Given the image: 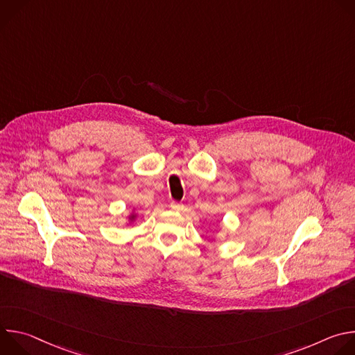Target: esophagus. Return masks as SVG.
Masks as SVG:
<instances>
[{
  "instance_id": "obj_1",
  "label": "esophagus",
  "mask_w": 355,
  "mask_h": 355,
  "mask_svg": "<svg viewBox=\"0 0 355 355\" xmlns=\"http://www.w3.org/2000/svg\"><path fill=\"white\" fill-rule=\"evenodd\" d=\"M170 208H171L173 211H177V212H178V211H181V209L184 208V205H182V204H180V202H175V200H173L171 204H170Z\"/></svg>"
}]
</instances>
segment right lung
Listing matches in <instances>:
<instances>
[{
    "label": "right lung",
    "mask_w": 355,
    "mask_h": 355,
    "mask_svg": "<svg viewBox=\"0 0 355 355\" xmlns=\"http://www.w3.org/2000/svg\"><path fill=\"white\" fill-rule=\"evenodd\" d=\"M135 218H136V215H135V214H132V215H130V216H129V220H133V219H135Z\"/></svg>",
    "instance_id": "1"
}]
</instances>
